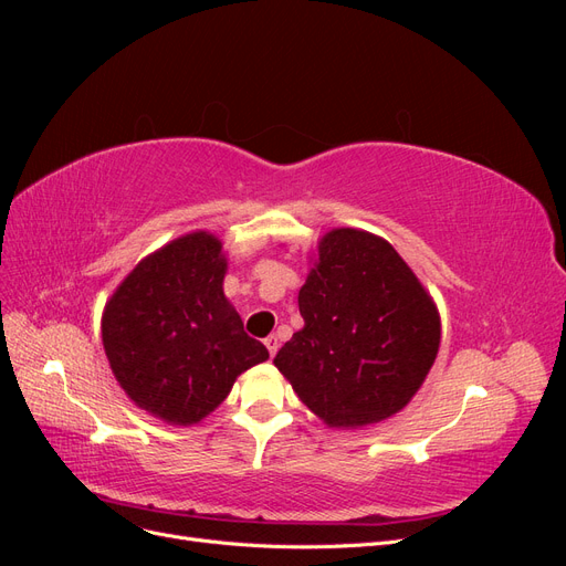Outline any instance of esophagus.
<instances>
[{
	"label": "esophagus",
	"instance_id": "obj_1",
	"mask_svg": "<svg viewBox=\"0 0 566 566\" xmlns=\"http://www.w3.org/2000/svg\"><path fill=\"white\" fill-rule=\"evenodd\" d=\"M264 345H266V349H269L271 356H276V352H279V337H276V335H269V337L264 339Z\"/></svg>",
	"mask_w": 566,
	"mask_h": 566
}]
</instances>
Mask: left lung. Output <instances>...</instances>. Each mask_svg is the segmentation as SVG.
Masks as SVG:
<instances>
[{
  "instance_id": "1",
  "label": "left lung",
  "mask_w": 566,
  "mask_h": 566,
  "mask_svg": "<svg viewBox=\"0 0 566 566\" xmlns=\"http://www.w3.org/2000/svg\"><path fill=\"white\" fill-rule=\"evenodd\" d=\"M297 302L304 328L273 364L323 422L385 420L420 389L439 352V314L382 238L331 231Z\"/></svg>"
}]
</instances>
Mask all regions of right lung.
Returning <instances> with one entry per match:
<instances>
[{"mask_svg":"<svg viewBox=\"0 0 566 566\" xmlns=\"http://www.w3.org/2000/svg\"><path fill=\"white\" fill-rule=\"evenodd\" d=\"M227 260L210 233H191L136 266L104 312V347L127 397L172 424L198 422L238 375L269 358L227 302Z\"/></svg>","mask_w":566,"mask_h":566,"instance_id":"right-lung-1","label":"right lung"}]
</instances>
